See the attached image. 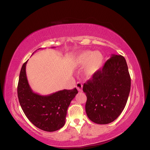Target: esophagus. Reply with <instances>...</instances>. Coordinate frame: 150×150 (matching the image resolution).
Wrapping results in <instances>:
<instances>
[{
    "label": "esophagus",
    "mask_w": 150,
    "mask_h": 150,
    "mask_svg": "<svg viewBox=\"0 0 150 150\" xmlns=\"http://www.w3.org/2000/svg\"><path fill=\"white\" fill-rule=\"evenodd\" d=\"M76 87L77 88L78 91H81L82 88H83V85H82V83H80V82H77V83L76 85Z\"/></svg>",
    "instance_id": "34e87169"
}]
</instances>
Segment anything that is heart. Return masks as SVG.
Wrapping results in <instances>:
<instances>
[{
    "label": "heart",
    "mask_w": 150,
    "mask_h": 150,
    "mask_svg": "<svg viewBox=\"0 0 150 150\" xmlns=\"http://www.w3.org/2000/svg\"><path fill=\"white\" fill-rule=\"evenodd\" d=\"M74 63L78 67L85 65L84 74L91 78L102 69L104 63V56L100 52L84 50L76 55Z\"/></svg>",
    "instance_id": "1"
}]
</instances>
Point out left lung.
I'll list each match as a JSON object with an SVG mask.
<instances>
[{
	"label": "left lung",
	"mask_w": 150,
	"mask_h": 150,
	"mask_svg": "<svg viewBox=\"0 0 150 150\" xmlns=\"http://www.w3.org/2000/svg\"><path fill=\"white\" fill-rule=\"evenodd\" d=\"M130 88L126 59L121 55L112 54L102 69L83 85L88 118L98 124L115 120L126 105Z\"/></svg>",
	"instance_id": "left-lung-1"
}]
</instances>
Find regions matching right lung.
Listing matches in <instances>:
<instances>
[{
	"label": "right lung",
	"mask_w": 150,
	"mask_h": 150,
	"mask_svg": "<svg viewBox=\"0 0 150 150\" xmlns=\"http://www.w3.org/2000/svg\"><path fill=\"white\" fill-rule=\"evenodd\" d=\"M27 62L21 68L17 87L21 108L28 120L39 129L49 132L59 129L65 125L67 109L78 90L76 88L64 89L45 96L34 93L26 77Z\"/></svg>",
	"instance_id": "right-lung-1"
}]
</instances>
